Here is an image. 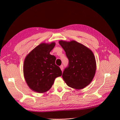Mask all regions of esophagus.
Wrapping results in <instances>:
<instances>
[{"instance_id": "1", "label": "esophagus", "mask_w": 120, "mask_h": 120, "mask_svg": "<svg viewBox=\"0 0 120 120\" xmlns=\"http://www.w3.org/2000/svg\"><path fill=\"white\" fill-rule=\"evenodd\" d=\"M60 69H61V70L62 71H63V65H61L60 67Z\"/></svg>"}]
</instances>
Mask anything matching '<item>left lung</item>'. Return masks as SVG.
<instances>
[{"mask_svg": "<svg viewBox=\"0 0 120 120\" xmlns=\"http://www.w3.org/2000/svg\"><path fill=\"white\" fill-rule=\"evenodd\" d=\"M59 43L69 60L68 67L63 71V80L73 89L85 88L92 81L96 72V60L92 51L75 40H60Z\"/></svg>", "mask_w": 120, "mask_h": 120, "instance_id": "1", "label": "left lung"}]
</instances>
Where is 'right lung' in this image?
<instances>
[{"label":"right lung","instance_id":"right-lung-1","mask_svg":"<svg viewBox=\"0 0 120 120\" xmlns=\"http://www.w3.org/2000/svg\"><path fill=\"white\" fill-rule=\"evenodd\" d=\"M56 43H41L25 58L23 73L29 88L35 92H46L52 88L56 78L62 75L60 68L55 64L56 58L50 52Z\"/></svg>","mask_w":120,"mask_h":120}]
</instances>
